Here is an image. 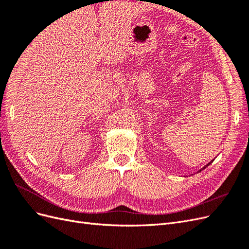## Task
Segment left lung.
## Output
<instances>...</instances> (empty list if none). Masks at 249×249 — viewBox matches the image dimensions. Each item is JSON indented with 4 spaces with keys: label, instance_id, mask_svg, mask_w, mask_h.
<instances>
[{
    "label": "left lung",
    "instance_id": "1",
    "mask_svg": "<svg viewBox=\"0 0 249 249\" xmlns=\"http://www.w3.org/2000/svg\"><path fill=\"white\" fill-rule=\"evenodd\" d=\"M213 161H214V160H212V161H211V162H209V163H208V164H207V165H206V166H203V167H202V168H201V169H200V170H199V171H201V170H202V169H205V168H206V167H208V166H209V165H210V164H211V163H212V162H213Z\"/></svg>",
    "mask_w": 249,
    "mask_h": 249
}]
</instances>
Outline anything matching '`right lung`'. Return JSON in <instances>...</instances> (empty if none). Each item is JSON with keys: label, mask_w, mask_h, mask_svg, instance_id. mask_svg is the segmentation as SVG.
Returning <instances> with one entry per match:
<instances>
[{"label": "right lung", "mask_w": 249, "mask_h": 249, "mask_svg": "<svg viewBox=\"0 0 249 249\" xmlns=\"http://www.w3.org/2000/svg\"><path fill=\"white\" fill-rule=\"evenodd\" d=\"M112 1H113V0H112Z\"/></svg>", "instance_id": "add662e5"}]
</instances>
